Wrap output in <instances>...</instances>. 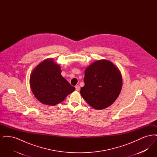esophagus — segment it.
I'll list each match as a JSON object with an SVG mask.
<instances>
[{"label":"esophagus","instance_id":"1","mask_svg":"<svg viewBox=\"0 0 157 157\" xmlns=\"http://www.w3.org/2000/svg\"><path fill=\"white\" fill-rule=\"evenodd\" d=\"M75 89L76 90H79V89H80V87H79V85H76V86H75Z\"/></svg>","mask_w":157,"mask_h":157}]
</instances>
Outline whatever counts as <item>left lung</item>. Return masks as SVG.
Returning a JSON list of instances; mask_svg holds the SVG:
<instances>
[{
    "instance_id": "left-lung-1",
    "label": "left lung",
    "mask_w": 157,
    "mask_h": 157,
    "mask_svg": "<svg viewBox=\"0 0 157 157\" xmlns=\"http://www.w3.org/2000/svg\"><path fill=\"white\" fill-rule=\"evenodd\" d=\"M83 81L81 96L96 109L111 105L119 96L122 85L119 69L107 60H98L87 67Z\"/></svg>"
}]
</instances>
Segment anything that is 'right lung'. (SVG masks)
I'll use <instances>...</instances> for the list:
<instances>
[{"label":"right lung","mask_w":157,"mask_h":157,"mask_svg":"<svg viewBox=\"0 0 157 157\" xmlns=\"http://www.w3.org/2000/svg\"><path fill=\"white\" fill-rule=\"evenodd\" d=\"M30 85L38 101L53 106L62 102L75 90L62 76L60 67L51 59L44 60L35 67L30 75Z\"/></svg>","instance_id":"1"}]
</instances>
